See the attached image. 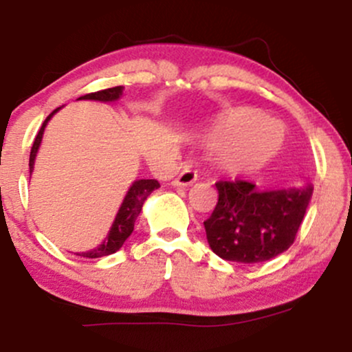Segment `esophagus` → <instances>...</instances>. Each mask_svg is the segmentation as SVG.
Listing matches in <instances>:
<instances>
[{
    "instance_id": "1",
    "label": "esophagus",
    "mask_w": 352,
    "mask_h": 352,
    "mask_svg": "<svg viewBox=\"0 0 352 352\" xmlns=\"http://www.w3.org/2000/svg\"><path fill=\"white\" fill-rule=\"evenodd\" d=\"M195 180H197V173L190 167H185L184 170L180 172V175L172 182V185H175V187H187V185H192Z\"/></svg>"
}]
</instances>
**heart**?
Instances as JSON below:
<instances>
[{"label":"heart","instance_id":"obj_1","mask_svg":"<svg viewBox=\"0 0 352 352\" xmlns=\"http://www.w3.org/2000/svg\"><path fill=\"white\" fill-rule=\"evenodd\" d=\"M210 140L221 147V164L228 172L243 175L265 168L285 147V125L266 119L253 107H233L210 129Z\"/></svg>","mask_w":352,"mask_h":352}]
</instances>
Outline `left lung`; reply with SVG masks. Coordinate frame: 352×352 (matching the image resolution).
Instances as JSON below:
<instances>
[{
  "label": "left lung",
  "mask_w": 352,
  "mask_h": 352,
  "mask_svg": "<svg viewBox=\"0 0 352 352\" xmlns=\"http://www.w3.org/2000/svg\"><path fill=\"white\" fill-rule=\"evenodd\" d=\"M218 201L204 221L213 253L236 263H261L296 238L313 187L260 190L252 182H217Z\"/></svg>",
  "instance_id": "obj_1"
}]
</instances>
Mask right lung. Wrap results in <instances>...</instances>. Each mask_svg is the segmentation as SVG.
Returning <instances> with one entry per match:
<instances>
[{"instance_id":"right-lung-1","label":"right lung","mask_w":352,"mask_h":352,"mask_svg":"<svg viewBox=\"0 0 352 352\" xmlns=\"http://www.w3.org/2000/svg\"><path fill=\"white\" fill-rule=\"evenodd\" d=\"M122 96V86L117 87H111V89H104V91H98V92H91V94L82 96L79 99H89V100H100V102H114ZM60 107L54 109L50 116L46 117L41 129H39L38 135H36L33 147H31V153H30V173L33 172L34 168V159L36 153H38L39 145H41L43 140V134H44V127L46 124L50 122V119L56 112L59 111ZM160 184L155 179H142V180H135L134 184L131 185L129 188L127 195L120 205L119 212H117L114 223H112L111 230H109L106 240L102 241V245H99L98 248L91 250V252H82V253H76L79 256L84 258H100V256H107V254L116 253L117 250H120V246L124 245V241L131 236V233L134 232V223L139 217V213L142 212V205L144 201L147 200V197L151 195L155 188H159Z\"/></svg>"}]
</instances>
